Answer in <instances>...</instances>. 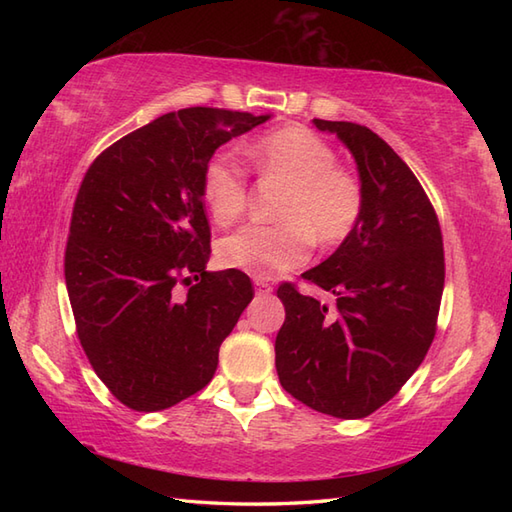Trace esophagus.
I'll return each mask as SVG.
<instances>
[{
  "mask_svg": "<svg viewBox=\"0 0 512 512\" xmlns=\"http://www.w3.org/2000/svg\"><path fill=\"white\" fill-rule=\"evenodd\" d=\"M253 281H255V286H257V292H259V295H270V292H273V286H270L266 279H262V277H255Z\"/></svg>",
  "mask_w": 512,
  "mask_h": 512,
  "instance_id": "obj_1",
  "label": "esophagus"
}]
</instances>
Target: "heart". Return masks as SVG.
<instances>
[{
  "label": "heart",
  "mask_w": 512,
  "mask_h": 512,
  "mask_svg": "<svg viewBox=\"0 0 512 512\" xmlns=\"http://www.w3.org/2000/svg\"><path fill=\"white\" fill-rule=\"evenodd\" d=\"M257 176L281 184L275 226H242L217 244V262L255 277H273L301 266L312 242L336 248L354 233L365 209L363 182L336 165V151L306 127L288 125L246 147ZM202 198L215 224L242 217L248 202L246 171L228 154L206 162Z\"/></svg>",
  "instance_id": "heart-1"
}]
</instances>
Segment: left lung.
<instances>
[{"instance_id":"obj_1","label":"left lung","mask_w":512,"mask_h":512,"mask_svg":"<svg viewBox=\"0 0 512 512\" xmlns=\"http://www.w3.org/2000/svg\"><path fill=\"white\" fill-rule=\"evenodd\" d=\"M352 151L365 191L354 233L301 277L336 308L281 284L279 383L314 411L356 420L394 398L427 356L444 288L436 209L394 149L365 125L312 121Z\"/></svg>"}]
</instances>
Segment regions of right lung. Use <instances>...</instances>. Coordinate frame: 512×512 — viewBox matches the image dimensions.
<instances>
[{
    "label": "right lung",
    "instance_id": "obj_1",
    "mask_svg": "<svg viewBox=\"0 0 512 512\" xmlns=\"http://www.w3.org/2000/svg\"><path fill=\"white\" fill-rule=\"evenodd\" d=\"M268 118L169 112L116 140L85 173L65 286L85 356L129 409H167L209 385L222 341L255 295L242 270H206L202 173L217 147Z\"/></svg>",
    "mask_w": 512,
    "mask_h": 512
}]
</instances>
